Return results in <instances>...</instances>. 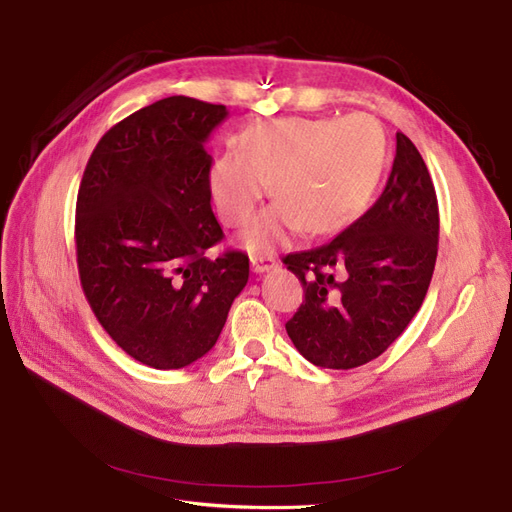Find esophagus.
Instances as JSON below:
<instances>
[{"mask_svg": "<svg viewBox=\"0 0 512 512\" xmlns=\"http://www.w3.org/2000/svg\"><path fill=\"white\" fill-rule=\"evenodd\" d=\"M250 262H252L254 273H267L277 267V260L273 256H252Z\"/></svg>", "mask_w": 512, "mask_h": 512, "instance_id": "esophagus-1", "label": "esophagus"}]
</instances>
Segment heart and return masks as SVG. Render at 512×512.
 I'll return each instance as SVG.
<instances>
[{"label": "heart", "instance_id": "obj_1", "mask_svg": "<svg viewBox=\"0 0 512 512\" xmlns=\"http://www.w3.org/2000/svg\"><path fill=\"white\" fill-rule=\"evenodd\" d=\"M386 153L380 123L365 113L267 121L213 162L209 190L220 220L241 226L271 183L277 203L241 235L250 252H271L301 228L327 235L352 222L378 188Z\"/></svg>", "mask_w": 512, "mask_h": 512}]
</instances>
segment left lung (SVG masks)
Returning a JSON list of instances; mask_svg holds the SVG:
<instances>
[{"label": "left lung", "mask_w": 512, "mask_h": 512, "mask_svg": "<svg viewBox=\"0 0 512 512\" xmlns=\"http://www.w3.org/2000/svg\"><path fill=\"white\" fill-rule=\"evenodd\" d=\"M438 198L421 153L397 132L386 188L335 239L288 254L305 299L286 331L309 363L365 365L406 331L427 294L438 256Z\"/></svg>", "instance_id": "8db88e82"}]
</instances>
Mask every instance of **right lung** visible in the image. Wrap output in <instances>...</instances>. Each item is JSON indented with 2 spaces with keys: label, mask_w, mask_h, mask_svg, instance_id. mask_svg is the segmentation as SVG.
Returning <instances> with one entry per match:
<instances>
[{
  "label": "right lung",
  "mask_w": 512,
  "mask_h": 512,
  "mask_svg": "<svg viewBox=\"0 0 512 512\" xmlns=\"http://www.w3.org/2000/svg\"><path fill=\"white\" fill-rule=\"evenodd\" d=\"M224 104L170 96L108 130L76 198V262L89 307L132 359L181 369L205 356L250 277L243 252H207L224 232L211 209L209 134Z\"/></svg>",
  "instance_id": "obj_1"
}]
</instances>
